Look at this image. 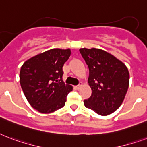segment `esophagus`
Segmentation results:
<instances>
[{
	"instance_id": "esophagus-1",
	"label": "esophagus",
	"mask_w": 147,
	"mask_h": 147,
	"mask_svg": "<svg viewBox=\"0 0 147 147\" xmlns=\"http://www.w3.org/2000/svg\"><path fill=\"white\" fill-rule=\"evenodd\" d=\"M82 85H83V84H82V83H80L79 85H77V86H75V87H76V89L80 90V88H81Z\"/></svg>"
}]
</instances>
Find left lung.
Listing matches in <instances>:
<instances>
[{"instance_id":"obj_1","label":"left lung","mask_w":147,"mask_h":147,"mask_svg":"<svg viewBox=\"0 0 147 147\" xmlns=\"http://www.w3.org/2000/svg\"><path fill=\"white\" fill-rule=\"evenodd\" d=\"M90 70L88 84L91 96L84 100L86 108L107 116L120 107L129 87V74L122 61L98 48H80Z\"/></svg>"}]
</instances>
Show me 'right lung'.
<instances>
[{
    "instance_id": "right-lung-1",
    "label": "right lung",
    "mask_w": 147,
    "mask_h": 147,
    "mask_svg": "<svg viewBox=\"0 0 147 147\" xmlns=\"http://www.w3.org/2000/svg\"><path fill=\"white\" fill-rule=\"evenodd\" d=\"M70 49L53 48L34 56L20 68V84L26 99L34 109L50 113L65 105L73 86L63 80V66Z\"/></svg>"
}]
</instances>
